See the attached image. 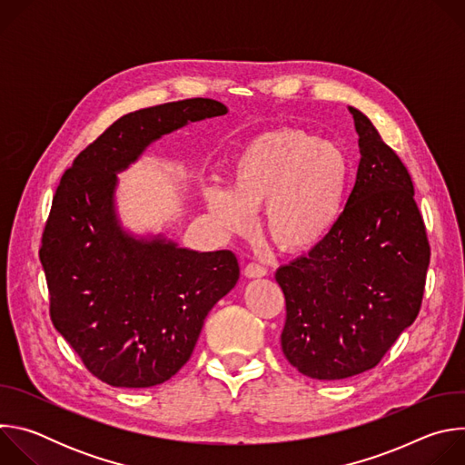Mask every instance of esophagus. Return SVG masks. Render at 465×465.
Instances as JSON below:
<instances>
[{
  "instance_id": "obj_1",
  "label": "esophagus",
  "mask_w": 465,
  "mask_h": 465,
  "mask_svg": "<svg viewBox=\"0 0 465 465\" xmlns=\"http://www.w3.org/2000/svg\"><path fill=\"white\" fill-rule=\"evenodd\" d=\"M244 276L246 278H262V276H267V269H264L259 262H248L244 267Z\"/></svg>"
}]
</instances>
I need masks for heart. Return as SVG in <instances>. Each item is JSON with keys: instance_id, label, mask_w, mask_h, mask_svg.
Returning <instances> with one entry per match:
<instances>
[{"instance_id": "1", "label": "heart", "mask_w": 465, "mask_h": 465, "mask_svg": "<svg viewBox=\"0 0 465 465\" xmlns=\"http://www.w3.org/2000/svg\"><path fill=\"white\" fill-rule=\"evenodd\" d=\"M353 180L348 153L302 128L282 126L250 138L232 158L230 187L212 185L204 198L212 217L233 235H248L255 212L287 253L322 244L341 223Z\"/></svg>"}]
</instances>
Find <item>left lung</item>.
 I'll return each instance as SVG.
<instances>
[{
  "mask_svg": "<svg viewBox=\"0 0 465 465\" xmlns=\"http://www.w3.org/2000/svg\"><path fill=\"white\" fill-rule=\"evenodd\" d=\"M361 162L329 237L278 269L282 350L303 375L337 381L375 368L416 320L430 261L412 178L371 121L350 106Z\"/></svg>",
  "mask_w": 465,
  "mask_h": 465,
  "instance_id": "8db88e82",
  "label": "left lung"
}]
</instances>
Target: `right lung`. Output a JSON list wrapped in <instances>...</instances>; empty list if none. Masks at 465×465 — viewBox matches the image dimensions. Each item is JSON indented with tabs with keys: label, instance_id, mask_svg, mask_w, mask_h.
<instances>
[{
	"label": "right lung",
	"instance_id": "add662e5",
	"mask_svg": "<svg viewBox=\"0 0 465 465\" xmlns=\"http://www.w3.org/2000/svg\"><path fill=\"white\" fill-rule=\"evenodd\" d=\"M213 99H183L112 123L60 178L42 233L49 314L84 366L115 388H151L191 357L212 307L239 280L230 250L196 252L123 230L117 173L163 134L224 115Z\"/></svg>",
	"mask_w": 465,
	"mask_h": 465
}]
</instances>
